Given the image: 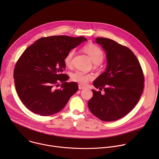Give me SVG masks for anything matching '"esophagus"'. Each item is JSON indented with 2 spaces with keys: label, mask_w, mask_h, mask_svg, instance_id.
Listing matches in <instances>:
<instances>
[{
  "label": "esophagus",
  "mask_w": 159,
  "mask_h": 159,
  "mask_svg": "<svg viewBox=\"0 0 159 159\" xmlns=\"http://www.w3.org/2000/svg\"><path fill=\"white\" fill-rule=\"evenodd\" d=\"M85 87H84V86H83V85H82L81 84H79V89H85Z\"/></svg>",
  "instance_id": "obj_1"
}]
</instances>
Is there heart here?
I'll return each instance as SVG.
<instances>
[{
  "instance_id": "obj_1",
  "label": "heart",
  "mask_w": 159,
  "mask_h": 159,
  "mask_svg": "<svg viewBox=\"0 0 159 159\" xmlns=\"http://www.w3.org/2000/svg\"><path fill=\"white\" fill-rule=\"evenodd\" d=\"M84 50L89 55L94 63L99 64L104 59V53L101 48L97 45L94 44H87L84 48ZM75 53V51L72 50L66 54L64 59L65 63L66 66H69L72 65ZM71 79L74 82H79L81 84H85L90 79H92V75L82 71L77 70L72 74Z\"/></svg>"
}]
</instances>
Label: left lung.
<instances>
[{"instance_id":"1","label":"left lung","mask_w":159,"mask_h":159,"mask_svg":"<svg viewBox=\"0 0 159 159\" xmlns=\"http://www.w3.org/2000/svg\"><path fill=\"white\" fill-rule=\"evenodd\" d=\"M106 54V70L93 83L104 90L92 89L93 96L88 102L89 110L104 121L119 120L134 108L139 102L144 87V77L141 65L128 48L114 40L97 38Z\"/></svg>"}]
</instances>
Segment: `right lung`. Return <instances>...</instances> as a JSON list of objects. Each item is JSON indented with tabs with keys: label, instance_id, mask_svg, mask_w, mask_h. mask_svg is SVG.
I'll return each instance as SVG.
<instances>
[{
	"label": "right lung",
	"instance_id": "obj_1",
	"mask_svg": "<svg viewBox=\"0 0 159 159\" xmlns=\"http://www.w3.org/2000/svg\"><path fill=\"white\" fill-rule=\"evenodd\" d=\"M87 39L68 36L44 37L36 40L22 54L15 66L16 92L25 106L35 114L50 116L60 111L78 90L76 82H66L61 74L64 59L71 50ZM62 84L60 89L55 86Z\"/></svg>",
	"mask_w": 159,
	"mask_h": 159
}]
</instances>
